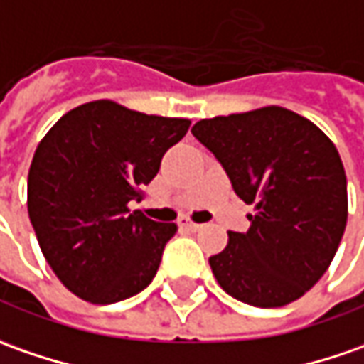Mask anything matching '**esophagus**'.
I'll use <instances>...</instances> for the list:
<instances>
[{"label":"esophagus","mask_w":364,"mask_h":364,"mask_svg":"<svg viewBox=\"0 0 364 364\" xmlns=\"http://www.w3.org/2000/svg\"><path fill=\"white\" fill-rule=\"evenodd\" d=\"M181 225L185 228V230H191V232H199V230L203 228V223H195V221L191 220H183Z\"/></svg>","instance_id":"obj_1"}]
</instances>
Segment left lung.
I'll return each mask as SVG.
<instances>
[{
  "label": "left lung",
  "mask_w": 364,
  "mask_h": 364,
  "mask_svg": "<svg viewBox=\"0 0 364 364\" xmlns=\"http://www.w3.org/2000/svg\"><path fill=\"white\" fill-rule=\"evenodd\" d=\"M233 191L256 213L245 233L209 257L221 288L245 304L286 306L328 269L348 218L346 175L332 141L314 122L264 107L195 122Z\"/></svg>",
  "instance_id": "8db88e82"
}]
</instances>
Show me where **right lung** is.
I'll return each mask as SVG.
<instances>
[{
    "mask_svg": "<svg viewBox=\"0 0 364 364\" xmlns=\"http://www.w3.org/2000/svg\"><path fill=\"white\" fill-rule=\"evenodd\" d=\"M189 124L92 100L46 132L28 175V213L46 262L72 294L112 304L153 282L177 225L129 203Z\"/></svg>",
    "mask_w": 364,
    "mask_h": 364,
    "instance_id": "1",
    "label": "right lung"
}]
</instances>
